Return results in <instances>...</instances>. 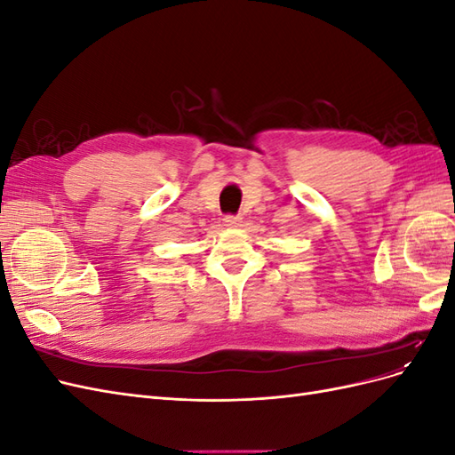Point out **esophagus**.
I'll list each match as a JSON object with an SVG mask.
<instances>
[{
  "mask_svg": "<svg viewBox=\"0 0 455 455\" xmlns=\"http://www.w3.org/2000/svg\"><path fill=\"white\" fill-rule=\"evenodd\" d=\"M224 224L229 226V228H237V226H241V216H237V214H226L224 216Z\"/></svg>",
  "mask_w": 455,
  "mask_h": 455,
  "instance_id": "obj_1",
  "label": "esophagus"
}]
</instances>
